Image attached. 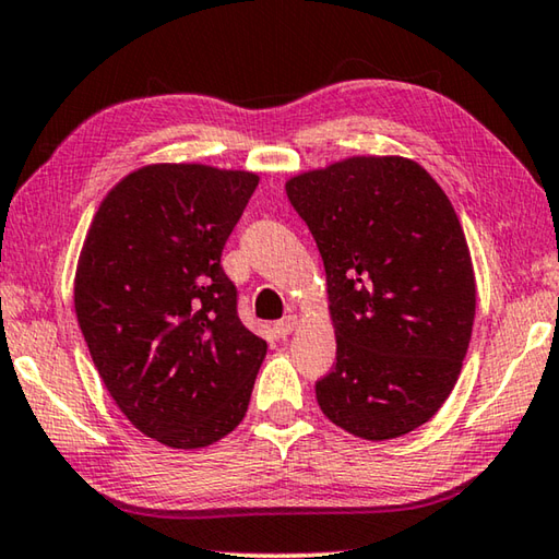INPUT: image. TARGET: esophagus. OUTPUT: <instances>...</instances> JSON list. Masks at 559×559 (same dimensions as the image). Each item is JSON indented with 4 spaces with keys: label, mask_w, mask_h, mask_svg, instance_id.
I'll return each instance as SVG.
<instances>
[{
    "label": "esophagus",
    "mask_w": 559,
    "mask_h": 559,
    "mask_svg": "<svg viewBox=\"0 0 559 559\" xmlns=\"http://www.w3.org/2000/svg\"><path fill=\"white\" fill-rule=\"evenodd\" d=\"M297 329V316H284L282 321L275 323V333L280 335V338H287V335Z\"/></svg>",
    "instance_id": "esophagus-1"
}]
</instances>
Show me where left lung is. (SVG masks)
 Masks as SVG:
<instances>
[{
    "label": "left lung",
    "instance_id": "left-lung-1",
    "mask_svg": "<svg viewBox=\"0 0 559 559\" xmlns=\"http://www.w3.org/2000/svg\"><path fill=\"white\" fill-rule=\"evenodd\" d=\"M287 197L323 258L338 343L316 402L357 438L411 433L445 404L475 323V270L455 209L399 155L297 175Z\"/></svg>",
    "mask_w": 559,
    "mask_h": 559
}]
</instances>
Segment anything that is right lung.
Here are the masks:
<instances>
[{
	"instance_id": "add662e5",
	"label": "right lung",
	"mask_w": 559,
	"mask_h": 559,
	"mask_svg": "<svg viewBox=\"0 0 559 559\" xmlns=\"http://www.w3.org/2000/svg\"><path fill=\"white\" fill-rule=\"evenodd\" d=\"M258 175L145 165L104 197L75 272V313L123 416L167 448L216 443L243 420L267 343L238 319L221 267Z\"/></svg>"
}]
</instances>
